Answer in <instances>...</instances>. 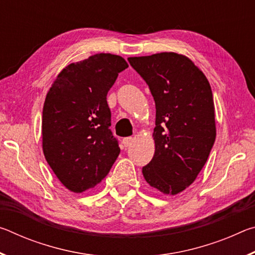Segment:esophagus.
Segmentation results:
<instances>
[{
    "label": "esophagus",
    "instance_id": "34e87169",
    "mask_svg": "<svg viewBox=\"0 0 255 255\" xmlns=\"http://www.w3.org/2000/svg\"><path fill=\"white\" fill-rule=\"evenodd\" d=\"M131 141H132V137H125L123 139V144L125 147H127V146L130 145Z\"/></svg>",
    "mask_w": 255,
    "mask_h": 255
}]
</instances>
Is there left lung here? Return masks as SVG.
<instances>
[{
    "label": "left lung",
    "mask_w": 255,
    "mask_h": 255,
    "mask_svg": "<svg viewBox=\"0 0 255 255\" xmlns=\"http://www.w3.org/2000/svg\"><path fill=\"white\" fill-rule=\"evenodd\" d=\"M154 98L155 153L143 175L150 187L176 195L207 162L216 139L215 106L208 80L192 60L176 53L129 57Z\"/></svg>",
    "instance_id": "obj_1"
}]
</instances>
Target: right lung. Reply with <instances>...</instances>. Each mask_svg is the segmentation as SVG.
Masks as SVG:
<instances>
[{
    "mask_svg": "<svg viewBox=\"0 0 255 255\" xmlns=\"http://www.w3.org/2000/svg\"><path fill=\"white\" fill-rule=\"evenodd\" d=\"M128 67L123 57L97 54L59 73L42 110V149L58 180L73 192L94 188L120 153L107 94Z\"/></svg>",
    "mask_w": 255,
    "mask_h": 255,
    "instance_id": "right-lung-1",
    "label": "right lung"
}]
</instances>
